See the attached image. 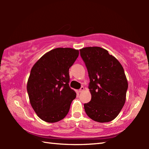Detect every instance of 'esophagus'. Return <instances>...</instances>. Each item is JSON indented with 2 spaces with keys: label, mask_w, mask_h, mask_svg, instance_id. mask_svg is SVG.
<instances>
[{
  "label": "esophagus",
  "mask_w": 149,
  "mask_h": 149,
  "mask_svg": "<svg viewBox=\"0 0 149 149\" xmlns=\"http://www.w3.org/2000/svg\"><path fill=\"white\" fill-rule=\"evenodd\" d=\"M84 90H85V88L84 87H81L80 88V89H79V93H81V92L84 91Z\"/></svg>",
  "instance_id": "1"
}]
</instances>
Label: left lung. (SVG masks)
<instances>
[{
    "label": "left lung",
    "instance_id": "1",
    "mask_svg": "<svg viewBox=\"0 0 149 149\" xmlns=\"http://www.w3.org/2000/svg\"><path fill=\"white\" fill-rule=\"evenodd\" d=\"M79 50L89 74L91 94V101L84 104L85 112L95 122H109L125 104L128 83L124 70L120 62L101 47Z\"/></svg>",
    "mask_w": 149,
    "mask_h": 149
}]
</instances>
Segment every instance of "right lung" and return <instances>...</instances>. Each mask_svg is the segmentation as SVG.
I'll return each mask as SVG.
<instances>
[{
	"label": "right lung",
	"instance_id": "1",
	"mask_svg": "<svg viewBox=\"0 0 149 149\" xmlns=\"http://www.w3.org/2000/svg\"><path fill=\"white\" fill-rule=\"evenodd\" d=\"M79 50L56 48L50 50L32 67L27 84L29 102L39 118L54 123L68 114L76 93L70 87L69 69Z\"/></svg>",
	"mask_w": 149,
	"mask_h": 149
}]
</instances>
